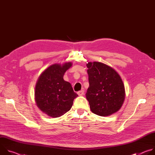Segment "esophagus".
I'll return each mask as SVG.
<instances>
[{
    "instance_id": "34e87169",
    "label": "esophagus",
    "mask_w": 155,
    "mask_h": 155,
    "mask_svg": "<svg viewBox=\"0 0 155 155\" xmlns=\"http://www.w3.org/2000/svg\"><path fill=\"white\" fill-rule=\"evenodd\" d=\"M77 94H78V96H83V95L84 94V91H83V90H81V91H79L77 93Z\"/></svg>"
}]
</instances>
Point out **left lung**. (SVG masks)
<instances>
[{
    "mask_svg": "<svg viewBox=\"0 0 155 155\" xmlns=\"http://www.w3.org/2000/svg\"><path fill=\"white\" fill-rule=\"evenodd\" d=\"M86 66L90 86L86 97L92 112L107 117L118 111L125 97L120 76L114 69L102 62H90Z\"/></svg>",
    "mask_w": 155,
    "mask_h": 155,
    "instance_id": "8db88e82",
    "label": "left lung"
}]
</instances>
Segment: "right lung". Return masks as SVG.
Here are the masks:
<instances>
[{
    "label": "right lung",
    "mask_w": 155,
    "mask_h": 155,
    "mask_svg": "<svg viewBox=\"0 0 155 155\" xmlns=\"http://www.w3.org/2000/svg\"><path fill=\"white\" fill-rule=\"evenodd\" d=\"M72 64L51 65L39 77L35 90L37 107L53 118L63 115L71 108L74 100L78 96L71 84L63 79L64 73Z\"/></svg>",
    "instance_id": "right-lung-1"
}]
</instances>
